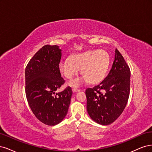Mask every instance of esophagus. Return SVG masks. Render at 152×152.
Listing matches in <instances>:
<instances>
[{"label": "esophagus", "mask_w": 152, "mask_h": 152, "mask_svg": "<svg viewBox=\"0 0 152 152\" xmlns=\"http://www.w3.org/2000/svg\"><path fill=\"white\" fill-rule=\"evenodd\" d=\"M80 91V89L75 88H72V91L73 92H77V91Z\"/></svg>", "instance_id": "34e87169"}]
</instances>
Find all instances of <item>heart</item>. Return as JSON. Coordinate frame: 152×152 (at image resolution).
Returning <instances> with one entry per match:
<instances>
[{
  "label": "heart",
  "instance_id": "b5f03b06",
  "mask_svg": "<svg viewBox=\"0 0 152 152\" xmlns=\"http://www.w3.org/2000/svg\"><path fill=\"white\" fill-rule=\"evenodd\" d=\"M110 64V57L104 50H88L64 58L58 64L60 72L71 79L78 74L81 69L83 76L69 81V85L79 87L86 81L96 83L104 79Z\"/></svg>",
  "mask_w": 152,
  "mask_h": 152
}]
</instances>
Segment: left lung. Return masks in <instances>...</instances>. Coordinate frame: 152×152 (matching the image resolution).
<instances>
[{
    "label": "left lung",
    "instance_id": "obj_1",
    "mask_svg": "<svg viewBox=\"0 0 152 152\" xmlns=\"http://www.w3.org/2000/svg\"><path fill=\"white\" fill-rule=\"evenodd\" d=\"M130 69L119 51L108 75L99 85L85 91L86 109L91 118L102 125H109L122 113L130 92Z\"/></svg>",
    "mask_w": 152,
    "mask_h": 152
}]
</instances>
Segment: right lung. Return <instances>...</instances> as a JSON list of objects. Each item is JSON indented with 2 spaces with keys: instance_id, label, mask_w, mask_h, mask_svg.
Returning a JSON list of instances; mask_svg holds the SVG:
<instances>
[{
  "instance_id": "1",
  "label": "right lung",
  "mask_w": 152,
  "mask_h": 152,
  "mask_svg": "<svg viewBox=\"0 0 152 152\" xmlns=\"http://www.w3.org/2000/svg\"><path fill=\"white\" fill-rule=\"evenodd\" d=\"M61 50L57 45L42 47L29 61L25 69L27 101L37 118L48 126H55L66 117L72 89L56 91L65 83L58 69Z\"/></svg>"
}]
</instances>
